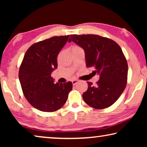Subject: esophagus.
<instances>
[{
    "mask_svg": "<svg viewBox=\"0 0 147 147\" xmlns=\"http://www.w3.org/2000/svg\"><path fill=\"white\" fill-rule=\"evenodd\" d=\"M78 82V80H73V81H72V83H73V85H76V84H77V83Z\"/></svg>",
    "mask_w": 147,
    "mask_h": 147,
    "instance_id": "34e87169",
    "label": "esophagus"
}]
</instances>
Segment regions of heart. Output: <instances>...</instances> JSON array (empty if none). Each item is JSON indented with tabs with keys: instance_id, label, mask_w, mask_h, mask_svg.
Segmentation results:
<instances>
[{
	"instance_id": "1",
	"label": "heart",
	"mask_w": 147,
	"mask_h": 147,
	"mask_svg": "<svg viewBox=\"0 0 147 147\" xmlns=\"http://www.w3.org/2000/svg\"><path fill=\"white\" fill-rule=\"evenodd\" d=\"M78 48H80V47H77V46H74V47H73V49H78Z\"/></svg>"
}]
</instances>
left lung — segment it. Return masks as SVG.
<instances>
[{
  "label": "left lung",
  "instance_id": "obj_1",
  "mask_svg": "<svg viewBox=\"0 0 147 147\" xmlns=\"http://www.w3.org/2000/svg\"><path fill=\"white\" fill-rule=\"evenodd\" d=\"M82 48L88 67L99 75L95 86L89 82L82 94L85 102L95 109L112 105L120 97L127 83L128 64L119 45L98 35H71L69 39Z\"/></svg>",
  "mask_w": 147,
  "mask_h": 147
}]
</instances>
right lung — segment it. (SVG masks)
Wrapping results in <instances>:
<instances>
[{"instance_id":"obj_1","label":"right lung","mask_w":147,"mask_h":147,"mask_svg":"<svg viewBox=\"0 0 147 147\" xmlns=\"http://www.w3.org/2000/svg\"><path fill=\"white\" fill-rule=\"evenodd\" d=\"M69 36H56L39 41L24 54L19 78L24 96L38 110L52 112L65 104L73 84H54L51 74L58 67L57 56Z\"/></svg>"}]
</instances>
